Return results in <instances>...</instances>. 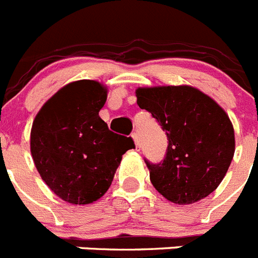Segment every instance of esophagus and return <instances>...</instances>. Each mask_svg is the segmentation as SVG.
<instances>
[{
  "label": "esophagus",
  "mask_w": 258,
  "mask_h": 258,
  "mask_svg": "<svg viewBox=\"0 0 258 258\" xmlns=\"http://www.w3.org/2000/svg\"><path fill=\"white\" fill-rule=\"evenodd\" d=\"M132 137H133V139H134V143H136V146H137V147H138V146L141 145V141H139L138 133H137V132H134V133L132 134Z\"/></svg>",
  "instance_id": "obj_1"
}]
</instances>
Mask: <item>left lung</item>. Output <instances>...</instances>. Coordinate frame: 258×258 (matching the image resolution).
<instances>
[{
    "label": "left lung",
    "mask_w": 258,
    "mask_h": 258,
    "mask_svg": "<svg viewBox=\"0 0 258 258\" xmlns=\"http://www.w3.org/2000/svg\"><path fill=\"white\" fill-rule=\"evenodd\" d=\"M137 103L167 137L164 160L152 164L151 183L166 200L189 205L211 195L233 160L234 129L212 98L188 86L137 89Z\"/></svg>",
    "instance_id": "1"
}]
</instances>
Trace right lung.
I'll list each match as a JSON object with an SVG mask.
<instances>
[{
    "instance_id": "add662e5",
    "label": "right lung",
    "mask_w": 258,
    "mask_h": 258,
    "mask_svg": "<svg viewBox=\"0 0 258 258\" xmlns=\"http://www.w3.org/2000/svg\"><path fill=\"white\" fill-rule=\"evenodd\" d=\"M107 92L98 82L78 80L61 88L33 121L30 152L52 192L73 205L102 197L127 150L131 137L113 133L98 112Z\"/></svg>"
}]
</instances>
